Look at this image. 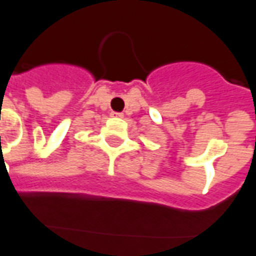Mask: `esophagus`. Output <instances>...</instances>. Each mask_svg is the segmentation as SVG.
Returning <instances> with one entry per match:
<instances>
[{
	"label": "esophagus",
	"instance_id": "1",
	"mask_svg": "<svg viewBox=\"0 0 256 256\" xmlns=\"http://www.w3.org/2000/svg\"><path fill=\"white\" fill-rule=\"evenodd\" d=\"M112 116H116V118H122L123 114L122 112H112Z\"/></svg>",
	"mask_w": 256,
	"mask_h": 256
}]
</instances>
